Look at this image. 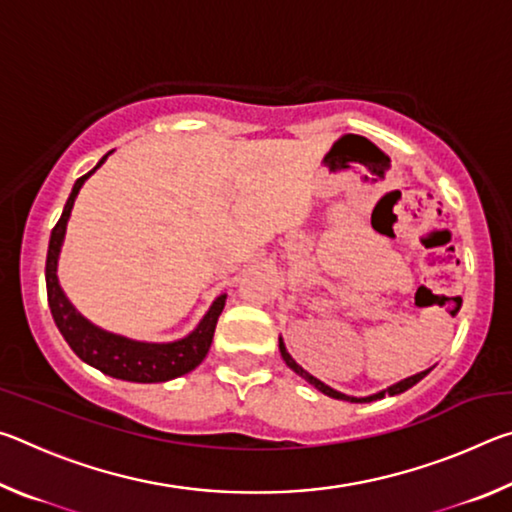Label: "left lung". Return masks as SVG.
<instances>
[{"label":"left lung","mask_w":512,"mask_h":512,"mask_svg":"<svg viewBox=\"0 0 512 512\" xmlns=\"http://www.w3.org/2000/svg\"><path fill=\"white\" fill-rule=\"evenodd\" d=\"M280 354H282V359H284V363H287V366L296 372L298 377H302L307 381V384H311L316 388V391H320V393H325L327 397H334V400H343V402H354V404H363V402H375V400H381V397H386V395H400V393H404V391H409L411 386H415L418 384L420 379H424L429 375V372L433 370V368H427V370H422V372H418V375H411V377H406V379H402V381H397V384H393V386H388V388H384V391H379V393H372V395H366V397H354V395H345V393H341V391H334L332 386H327V384H323V381L320 379H316L314 375H309V372L302 368V366H298L296 363V359L291 357V354L287 352V345H284V341L280 339Z\"/></svg>","instance_id":"left-lung-1"}]
</instances>
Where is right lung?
Wrapping results in <instances>:
<instances>
[{
  "instance_id": "add662e5",
  "label": "right lung",
  "mask_w": 512,
  "mask_h": 512,
  "mask_svg": "<svg viewBox=\"0 0 512 512\" xmlns=\"http://www.w3.org/2000/svg\"><path fill=\"white\" fill-rule=\"evenodd\" d=\"M110 153L103 155L92 171L76 180L72 194H69L65 203V210L60 214L56 228L51 230L45 268L49 309L51 316H54L56 327L60 329V334H63V339L69 343V348L74 350V354L81 361L90 363L92 368H97L103 375H110L115 379L137 381V384H158V381H169L180 375H187V372H192L198 363L207 357L214 339L216 320H219L225 307V298L228 296L223 293V296L216 298L212 302V307L207 309V314L201 318V323H198L192 332L183 336V339L169 343H146L128 339V336L121 334H112L108 329H101L90 323V320L69 302L65 291L60 289L56 273L60 248H63L65 241L67 221L69 214H72L76 196H79L81 187L85 185V180L108 160Z\"/></svg>"
}]
</instances>
